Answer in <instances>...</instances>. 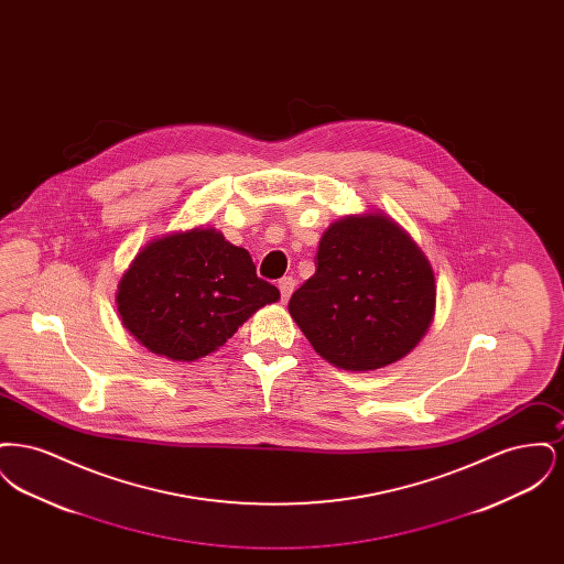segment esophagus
I'll list each match as a JSON object with an SVG mask.
<instances>
[{
    "label": "esophagus",
    "mask_w": 564,
    "mask_h": 564,
    "mask_svg": "<svg viewBox=\"0 0 564 564\" xmlns=\"http://www.w3.org/2000/svg\"><path fill=\"white\" fill-rule=\"evenodd\" d=\"M295 281L292 276H283L281 281H279V292H281V300L283 302H288L290 300V295L294 292Z\"/></svg>",
    "instance_id": "obj_1"
}]
</instances>
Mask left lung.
<instances>
[{"label":"left lung","mask_w":564,"mask_h":564,"mask_svg":"<svg viewBox=\"0 0 564 564\" xmlns=\"http://www.w3.org/2000/svg\"><path fill=\"white\" fill-rule=\"evenodd\" d=\"M433 308L430 262L380 214L334 221L319 241L315 274L290 300L313 349L352 372L402 359L425 336Z\"/></svg>","instance_id":"left-lung-1"}]
</instances>
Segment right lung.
Masks as SVG:
<instances>
[{
    "label": "right lung",
    "mask_w": 564,
    "mask_h": 564,
    "mask_svg": "<svg viewBox=\"0 0 564 564\" xmlns=\"http://www.w3.org/2000/svg\"><path fill=\"white\" fill-rule=\"evenodd\" d=\"M279 290L215 230L169 235L139 251L118 285L124 327L156 355L194 361L221 347Z\"/></svg>",
    "instance_id": "right-lung-1"
}]
</instances>
